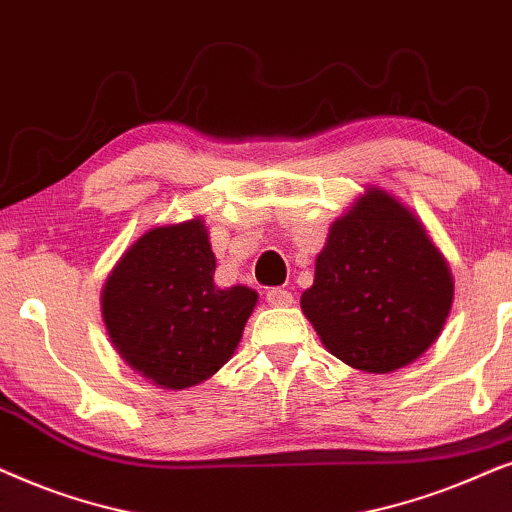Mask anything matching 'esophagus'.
<instances>
[{
  "mask_svg": "<svg viewBox=\"0 0 512 512\" xmlns=\"http://www.w3.org/2000/svg\"><path fill=\"white\" fill-rule=\"evenodd\" d=\"M267 302L271 306H292V302H295V297H292L290 292L283 290V288H271L267 292Z\"/></svg>",
  "mask_w": 512,
  "mask_h": 512,
  "instance_id": "1",
  "label": "esophagus"
}]
</instances>
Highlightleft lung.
<instances>
[{
	"label": "left lung",
	"instance_id": "obj_1",
	"mask_svg": "<svg viewBox=\"0 0 512 512\" xmlns=\"http://www.w3.org/2000/svg\"><path fill=\"white\" fill-rule=\"evenodd\" d=\"M454 278L424 222L377 185L330 224L302 311L332 356L386 374L440 337Z\"/></svg>",
	"mask_w": 512,
	"mask_h": 512
}]
</instances>
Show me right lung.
I'll return each mask as SVG.
<instances>
[{"instance_id": "1", "label": "right lung", "mask_w": 512, "mask_h": 512, "mask_svg": "<svg viewBox=\"0 0 512 512\" xmlns=\"http://www.w3.org/2000/svg\"><path fill=\"white\" fill-rule=\"evenodd\" d=\"M201 217L147 229L109 271L100 309L121 360L166 391L213 377L234 356L257 292L217 288Z\"/></svg>"}]
</instances>
